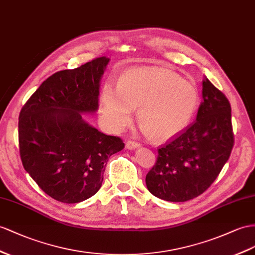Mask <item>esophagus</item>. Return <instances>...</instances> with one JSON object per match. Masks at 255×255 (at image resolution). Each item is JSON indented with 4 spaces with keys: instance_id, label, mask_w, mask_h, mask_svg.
I'll use <instances>...</instances> for the list:
<instances>
[{
    "instance_id": "1",
    "label": "esophagus",
    "mask_w": 255,
    "mask_h": 255,
    "mask_svg": "<svg viewBox=\"0 0 255 255\" xmlns=\"http://www.w3.org/2000/svg\"><path fill=\"white\" fill-rule=\"evenodd\" d=\"M126 147L128 149H134V148H138L140 147V143L135 142V141H132V140H128L126 142Z\"/></svg>"
}]
</instances>
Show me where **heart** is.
<instances>
[{
    "label": "heart",
    "mask_w": 255,
    "mask_h": 255,
    "mask_svg": "<svg viewBox=\"0 0 255 255\" xmlns=\"http://www.w3.org/2000/svg\"><path fill=\"white\" fill-rule=\"evenodd\" d=\"M194 85L161 68H135L124 73L116 89L107 84L100 97L103 121L115 131L136 120L156 142L170 140L191 123L198 107Z\"/></svg>",
    "instance_id": "b5f03b06"
}]
</instances>
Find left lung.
<instances>
[{
    "instance_id": "left-lung-1",
    "label": "left lung",
    "mask_w": 255,
    "mask_h": 255,
    "mask_svg": "<svg viewBox=\"0 0 255 255\" xmlns=\"http://www.w3.org/2000/svg\"><path fill=\"white\" fill-rule=\"evenodd\" d=\"M196 121L158 148L145 183L149 193L172 202L191 200L218 178L234 146L232 109L225 95L206 77Z\"/></svg>"
}]
</instances>
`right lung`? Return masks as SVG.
<instances>
[{"label":"right lung","instance_id":"add662e5","mask_svg":"<svg viewBox=\"0 0 255 255\" xmlns=\"http://www.w3.org/2000/svg\"><path fill=\"white\" fill-rule=\"evenodd\" d=\"M109 61L100 57L49 76L19 115L23 168L42 191L64 204H77L99 191L110 156L125 146L119 136L100 132L82 117L99 107Z\"/></svg>","mask_w":255,"mask_h":255}]
</instances>
